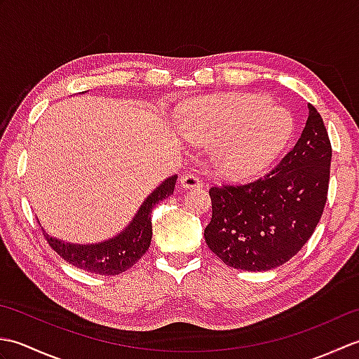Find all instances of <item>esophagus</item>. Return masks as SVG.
<instances>
[{
	"mask_svg": "<svg viewBox=\"0 0 359 359\" xmlns=\"http://www.w3.org/2000/svg\"><path fill=\"white\" fill-rule=\"evenodd\" d=\"M180 184L182 187H184L185 189H189V188H199L202 185L201 179L197 177L196 174H191V172H187L180 177Z\"/></svg>",
	"mask_w": 359,
	"mask_h": 359,
	"instance_id": "34e87169",
	"label": "esophagus"
}]
</instances>
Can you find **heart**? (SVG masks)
<instances>
[{"label":"heart","instance_id":"1","mask_svg":"<svg viewBox=\"0 0 359 359\" xmlns=\"http://www.w3.org/2000/svg\"><path fill=\"white\" fill-rule=\"evenodd\" d=\"M182 129L197 143H217L215 162L224 175L248 180L269 170L288 147L294 120L266 97L233 94L194 102Z\"/></svg>","mask_w":359,"mask_h":359}]
</instances>
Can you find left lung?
Listing matches in <instances>:
<instances>
[{
    "label": "left lung",
    "mask_w": 359,
    "mask_h": 359,
    "mask_svg": "<svg viewBox=\"0 0 359 359\" xmlns=\"http://www.w3.org/2000/svg\"><path fill=\"white\" fill-rule=\"evenodd\" d=\"M332 144L324 121L309 104L294 148L264 177L210 188V250L228 266L265 271L290 261L313 234L330 180Z\"/></svg>",
    "instance_id": "obj_1"
}]
</instances>
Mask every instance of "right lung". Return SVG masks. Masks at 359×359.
I'll return each mask as SVG.
<instances>
[{
  "instance_id": "obj_1",
  "label": "right lung",
  "mask_w": 359,
  "mask_h": 359,
  "mask_svg": "<svg viewBox=\"0 0 359 359\" xmlns=\"http://www.w3.org/2000/svg\"><path fill=\"white\" fill-rule=\"evenodd\" d=\"M175 180H177L175 174L165 179L144 199L131 224L109 241L90 243V245L89 243L88 245H79V243H67L52 238L43 230L44 238L53 251H57L65 261L77 266V269L103 274V276H114V274L123 273L131 269L148 251L152 238L151 211L156 207V203L172 194Z\"/></svg>"
}]
</instances>
